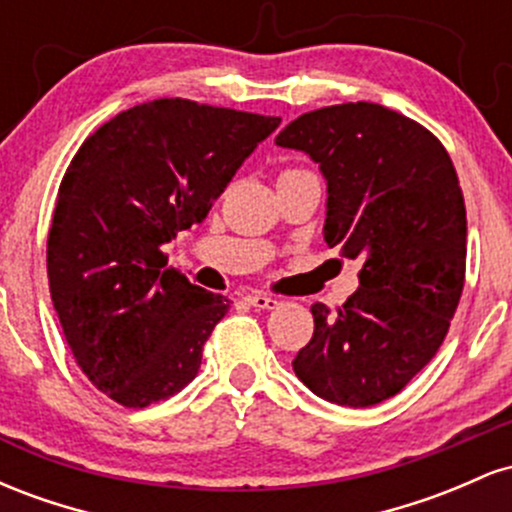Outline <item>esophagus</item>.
<instances>
[{
  "label": "esophagus",
  "instance_id": "1",
  "mask_svg": "<svg viewBox=\"0 0 512 512\" xmlns=\"http://www.w3.org/2000/svg\"><path fill=\"white\" fill-rule=\"evenodd\" d=\"M245 301H248L252 308H260V310H269V308H276V305H279L276 298L267 296V293H260V291L248 293V296H245Z\"/></svg>",
  "mask_w": 512,
  "mask_h": 512
}]
</instances>
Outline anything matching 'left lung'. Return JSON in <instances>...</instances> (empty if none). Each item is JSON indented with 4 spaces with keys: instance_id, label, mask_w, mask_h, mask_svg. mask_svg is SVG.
Here are the masks:
<instances>
[{
    "instance_id": "obj_1",
    "label": "left lung",
    "mask_w": 512,
    "mask_h": 512,
    "mask_svg": "<svg viewBox=\"0 0 512 512\" xmlns=\"http://www.w3.org/2000/svg\"><path fill=\"white\" fill-rule=\"evenodd\" d=\"M276 146L320 166L325 243L363 262L342 308H310L315 332L293 370L327 402L373 407L436 356L460 303L467 209L455 166L424 125L366 101L301 115Z\"/></svg>"
}]
</instances>
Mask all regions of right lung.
I'll list each match as a JSON object with an SVG mask.
<instances>
[{
  "mask_svg": "<svg viewBox=\"0 0 512 512\" xmlns=\"http://www.w3.org/2000/svg\"><path fill=\"white\" fill-rule=\"evenodd\" d=\"M279 122L158 98L76 151L48 233L50 296L76 363L113 402L149 407L197 375L231 301L166 267L161 248L209 214Z\"/></svg>",
  "mask_w": 512,
  "mask_h": 512,
  "instance_id": "1",
  "label": "right lung"
}]
</instances>
